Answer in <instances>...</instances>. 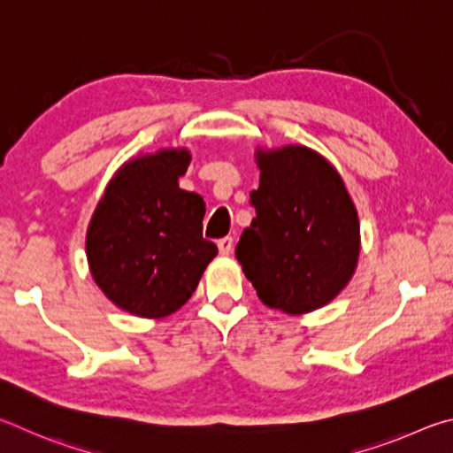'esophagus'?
<instances>
[{
	"mask_svg": "<svg viewBox=\"0 0 453 453\" xmlns=\"http://www.w3.org/2000/svg\"><path fill=\"white\" fill-rule=\"evenodd\" d=\"M217 247H219V252L220 255H231L233 252V236H225V239H220L219 242H217Z\"/></svg>",
	"mask_w": 453,
	"mask_h": 453,
	"instance_id": "1",
	"label": "esophagus"
}]
</instances>
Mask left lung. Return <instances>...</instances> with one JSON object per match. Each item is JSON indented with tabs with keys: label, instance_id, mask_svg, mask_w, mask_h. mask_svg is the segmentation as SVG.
<instances>
[{
	"label": "left lung",
	"instance_id": "8db88e82",
	"mask_svg": "<svg viewBox=\"0 0 453 453\" xmlns=\"http://www.w3.org/2000/svg\"><path fill=\"white\" fill-rule=\"evenodd\" d=\"M257 217L234 255L258 298L287 314L328 304L352 279L358 214L340 174L312 149L258 150Z\"/></svg>",
	"mask_w": 453,
	"mask_h": 453
}]
</instances>
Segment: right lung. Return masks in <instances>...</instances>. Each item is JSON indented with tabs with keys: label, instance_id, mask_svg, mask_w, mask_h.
I'll return each mask as SVG.
<instances>
[{
	"label": "right lung",
	"instance_id": "1",
	"mask_svg": "<svg viewBox=\"0 0 453 453\" xmlns=\"http://www.w3.org/2000/svg\"><path fill=\"white\" fill-rule=\"evenodd\" d=\"M188 163L185 149L125 163L87 228L95 282L111 303L141 319L179 311L219 252L203 239L204 201L179 188Z\"/></svg>",
	"mask_w": 453,
	"mask_h": 453
}]
</instances>
